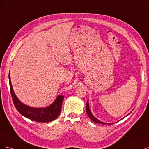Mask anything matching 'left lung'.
Wrapping results in <instances>:
<instances>
[{"label": "left lung", "mask_w": 149, "mask_h": 149, "mask_svg": "<svg viewBox=\"0 0 149 149\" xmlns=\"http://www.w3.org/2000/svg\"><path fill=\"white\" fill-rule=\"evenodd\" d=\"M86 111H87V114H88V116H89V118H90V119L92 120V121H93V122L97 123H100V124H106V123H103V122H102V121H99V120H98L97 118L94 117V116L92 114V112H91L90 109L89 104H88V100H87V104H86Z\"/></svg>", "instance_id": "8db88e82"}]
</instances>
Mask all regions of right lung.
Returning <instances> with one entry per match:
<instances>
[{
    "instance_id": "add662e5",
    "label": "right lung",
    "mask_w": 149,
    "mask_h": 149,
    "mask_svg": "<svg viewBox=\"0 0 149 149\" xmlns=\"http://www.w3.org/2000/svg\"><path fill=\"white\" fill-rule=\"evenodd\" d=\"M8 78L10 93L13 104L15 105L17 111L23 116L30 119L32 121L42 123H48L52 121L58 117L61 113L62 104L64 97V96L59 95L54 100V102L50 106L47 107L42 108H32L22 103L18 99L12 88L10 72L8 74Z\"/></svg>"
}]
</instances>
